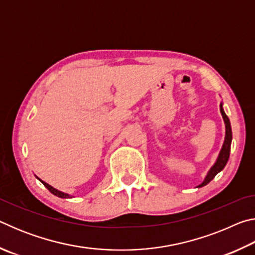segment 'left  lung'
<instances>
[{"label":"left lung","mask_w":255,"mask_h":255,"mask_svg":"<svg viewBox=\"0 0 255 255\" xmlns=\"http://www.w3.org/2000/svg\"><path fill=\"white\" fill-rule=\"evenodd\" d=\"M221 112H222V116L224 118V122H225V127H226V136H225V141H224V145H223V148L221 150V154H219V156L217 158V162L215 163V165L211 167L210 171L208 172V174H207L206 179L204 182H202L200 185H198V188H201L204 187V185L208 184L211 180H213L216 174H218L219 172H221L224 167H225L226 163L228 161V158H230V152H231V143H232V128H231V123H230V119L226 116L225 112L223 110V107L221 105Z\"/></svg>","instance_id":"8db88e82"}]
</instances>
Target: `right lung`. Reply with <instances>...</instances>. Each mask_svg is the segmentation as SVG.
Instances as JSON below:
<instances>
[{
    "instance_id": "add662e5",
    "label": "right lung",
    "mask_w": 255,
    "mask_h": 255,
    "mask_svg": "<svg viewBox=\"0 0 255 255\" xmlns=\"http://www.w3.org/2000/svg\"><path fill=\"white\" fill-rule=\"evenodd\" d=\"M41 181V180H40ZM41 183L45 185V187L49 190V191L53 193V195H55V196H57V197H59V198H70V195H67V193H64V192H60V191H58V190H56V189H54L53 187H51V185H49L48 183H46V182H44V181H41Z\"/></svg>"
}]
</instances>
